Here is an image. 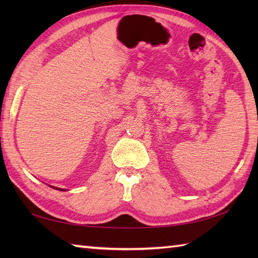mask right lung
<instances>
[{"instance_id": "add662e5", "label": "right lung", "mask_w": 258, "mask_h": 258, "mask_svg": "<svg viewBox=\"0 0 258 258\" xmlns=\"http://www.w3.org/2000/svg\"><path fill=\"white\" fill-rule=\"evenodd\" d=\"M54 188H56V187H54ZM57 189H59V190H64V189H61V188H57Z\"/></svg>"}]
</instances>
